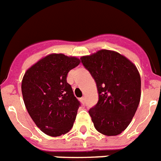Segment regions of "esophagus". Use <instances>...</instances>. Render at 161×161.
Wrapping results in <instances>:
<instances>
[{
  "instance_id": "esophagus-1",
  "label": "esophagus",
  "mask_w": 161,
  "mask_h": 161,
  "mask_svg": "<svg viewBox=\"0 0 161 161\" xmlns=\"http://www.w3.org/2000/svg\"><path fill=\"white\" fill-rule=\"evenodd\" d=\"M80 101L82 102V103L84 104V103H85V98H84V97H82V98H80Z\"/></svg>"
}]
</instances>
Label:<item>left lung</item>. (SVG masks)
<instances>
[{
    "label": "left lung",
    "mask_w": 161,
    "mask_h": 161,
    "mask_svg": "<svg viewBox=\"0 0 161 161\" xmlns=\"http://www.w3.org/2000/svg\"><path fill=\"white\" fill-rule=\"evenodd\" d=\"M80 59L98 88V103L88 111L94 127L104 135H119L140 103L141 80L137 68L125 56L105 49Z\"/></svg>",
    "instance_id": "8db88e82"
}]
</instances>
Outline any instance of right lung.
<instances>
[{"mask_svg": "<svg viewBox=\"0 0 161 161\" xmlns=\"http://www.w3.org/2000/svg\"><path fill=\"white\" fill-rule=\"evenodd\" d=\"M80 60L53 53L28 68L21 82V93L29 115L46 135L53 137L70 131L80 103L67 83L68 72Z\"/></svg>", "mask_w": 161, "mask_h": 161, "instance_id": "obj_1", "label": "right lung"}]
</instances>
